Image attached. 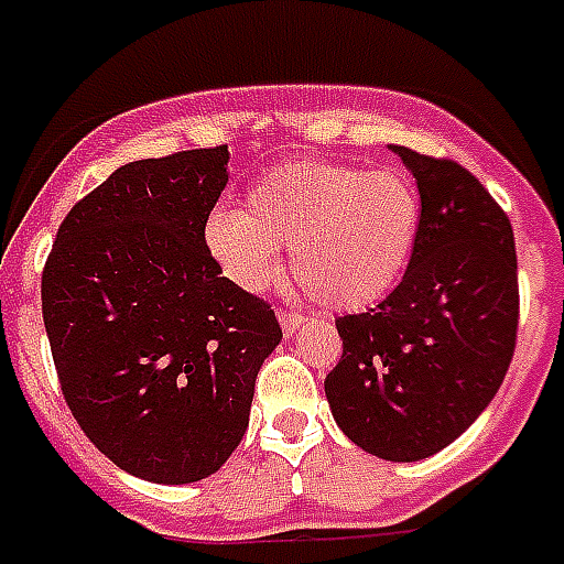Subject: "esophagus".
<instances>
[{"label":"esophagus","mask_w":564,"mask_h":564,"mask_svg":"<svg viewBox=\"0 0 564 564\" xmlns=\"http://www.w3.org/2000/svg\"><path fill=\"white\" fill-rule=\"evenodd\" d=\"M278 322H281L283 334L290 336L304 325V316H301V313H292V310H278Z\"/></svg>","instance_id":"1"}]
</instances>
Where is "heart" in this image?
<instances>
[{
  "label": "heart",
  "mask_w": 564,
  "mask_h": 564,
  "mask_svg": "<svg viewBox=\"0 0 564 564\" xmlns=\"http://www.w3.org/2000/svg\"><path fill=\"white\" fill-rule=\"evenodd\" d=\"M419 228V189L403 172L299 161L257 178L239 213H210L204 246L246 292L269 290L283 272L281 248H290L310 299L362 310L401 281Z\"/></svg>",
  "instance_id": "obj_1"
}]
</instances>
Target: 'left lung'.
I'll return each mask as SVG.
<instances>
[{"label":"left lung","mask_w":564,"mask_h":564,"mask_svg":"<svg viewBox=\"0 0 564 564\" xmlns=\"http://www.w3.org/2000/svg\"><path fill=\"white\" fill-rule=\"evenodd\" d=\"M421 195L401 283L377 307L336 318L343 360L325 377L336 424L389 463H419L471 427L507 377L518 334L509 216L471 172L392 145Z\"/></svg>","instance_id":"left-lung-1"}]
</instances>
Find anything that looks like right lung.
I'll list each match as a JSON object with an SVG mask.
<instances>
[{
    "label": "right lung",
    "mask_w": 564,
    "mask_h": 564,
    "mask_svg": "<svg viewBox=\"0 0 564 564\" xmlns=\"http://www.w3.org/2000/svg\"><path fill=\"white\" fill-rule=\"evenodd\" d=\"M228 145L119 166L57 228L43 325L84 436L140 480L195 482L246 436L274 310L221 278L204 221Z\"/></svg>",
    "instance_id": "obj_1"
}]
</instances>
